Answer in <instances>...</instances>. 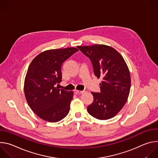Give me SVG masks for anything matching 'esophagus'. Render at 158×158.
Instances as JSON below:
<instances>
[{"mask_svg": "<svg viewBox=\"0 0 158 158\" xmlns=\"http://www.w3.org/2000/svg\"><path fill=\"white\" fill-rule=\"evenodd\" d=\"M84 92H85L84 91H78V90H76V91H75V93L76 94H83Z\"/></svg>", "mask_w": 158, "mask_h": 158, "instance_id": "34e87169", "label": "esophagus"}]
</instances>
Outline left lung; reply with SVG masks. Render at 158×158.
Wrapping results in <instances>:
<instances>
[{
    "label": "left lung",
    "mask_w": 158,
    "mask_h": 158,
    "mask_svg": "<svg viewBox=\"0 0 158 158\" xmlns=\"http://www.w3.org/2000/svg\"><path fill=\"white\" fill-rule=\"evenodd\" d=\"M92 62L94 75L102 78L101 93H93L87 111L93 117L106 120L115 116L125 105L131 88V76L123 56L113 48L103 44L77 46Z\"/></svg>",
    "instance_id": "1"
}]
</instances>
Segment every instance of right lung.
<instances>
[{
	"instance_id": "obj_1",
	"label": "right lung",
	"mask_w": 158,
	"mask_h": 158,
	"mask_svg": "<svg viewBox=\"0 0 158 158\" xmlns=\"http://www.w3.org/2000/svg\"><path fill=\"white\" fill-rule=\"evenodd\" d=\"M79 50L76 48L51 49L38 54L30 64L24 81L27 104L42 119L58 122L68 114L73 91L56 87L62 81V63Z\"/></svg>"
}]
</instances>
